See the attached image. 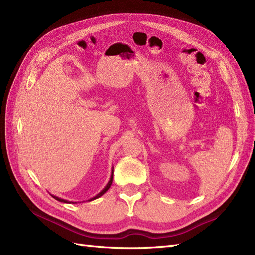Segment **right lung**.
Segmentation results:
<instances>
[{
  "label": "right lung",
  "instance_id": "right-lung-1",
  "mask_svg": "<svg viewBox=\"0 0 255 255\" xmlns=\"http://www.w3.org/2000/svg\"><path fill=\"white\" fill-rule=\"evenodd\" d=\"M112 182H113V175L111 176V180H110V182H109V184H107L106 185V187L101 191V192H100V194L99 195H97L95 198H92V199H90V201H91V200H95V199H97V198H99V197H101L102 195H104L105 194V192L107 191V190H109L110 189V187H111V185H112ZM52 197H54V198H55L56 200H57V201H60V202H68V201H66V200H64V199H60V198H57V197H55V196H52Z\"/></svg>",
  "mask_w": 255,
  "mask_h": 255
}]
</instances>
